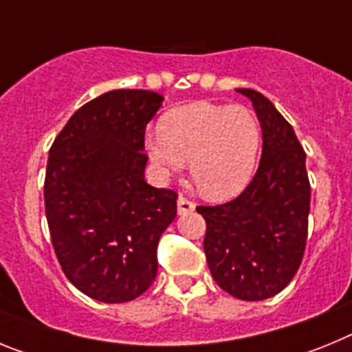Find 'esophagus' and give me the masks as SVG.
Returning a JSON list of instances; mask_svg holds the SVG:
<instances>
[{
	"label": "esophagus",
	"instance_id": "1",
	"mask_svg": "<svg viewBox=\"0 0 352 352\" xmlns=\"http://www.w3.org/2000/svg\"><path fill=\"white\" fill-rule=\"evenodd\" d=\"M195 210V204L192 203L190 199H186L185 195H179L178 197V213L179 214H186L190 213V211Z\"/></svg>",
	"mask_w": 352,
	"mask_h": 352
}]
</instances>
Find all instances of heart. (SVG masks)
<instances>
[{
    "instance_id": "heart-1",
    "label": "heart",
    "mask_w": 352,
    "mask_h": 352,
    "mask_svg": "<svg viewBox=\"0 0 352 352\" xmlns=\"http://www.w3.org/2000/svg\"><path fill=\"white\" fill-rule=\"evenodd\" d=\"M144 148L162 176H173L190 160V176L208 199L238 195L250 182L261 149V125L245 105L194 102L174 109Z\"/></svg>"
}]
</instances>
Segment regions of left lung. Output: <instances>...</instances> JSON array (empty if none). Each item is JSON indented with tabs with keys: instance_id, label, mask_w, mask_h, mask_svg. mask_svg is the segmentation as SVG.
<instances>
[{
	"instance_id": "8db88e82",
	"label": "left lung",
	"mask_w": 352,
	"mask_h": 352,
	"mask_svg": "<svg viewBox=\"0 0 352 352\" xmlns=\"http://www.w3.org/2000/svg\"><path fill=\"white\" fill-rule=\"evenodd\" d=\"M250 98L263 130L256 176L236 199L199 206L206 220L204 254L214 282L231 296L261 301L296 275L309 232L310 182L296 133L275 105L256 89Z\"/></svg>"
}]
</instances>
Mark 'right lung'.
Returning a JSON list of instances; mask_svg holds the SVG:
<instances>
[{
    "mask_svg": "<svg viewBox=\"0 0 352 352\" xmlns=\"http://www.w3.org/2000/svg\"><path fill=\"white\" fill-rule=\"evenodd\" d=\"M164 96L114 89L84 104L49 149L45 217L68 280L104 303L153 284L162 232L178 194L144 182V133Z\"/></svg>",
    "mask_w": 352,
    "mask_h": 352,
    "instance_id": "obj_1",
    "label": "right lung"
}]
</instances>
